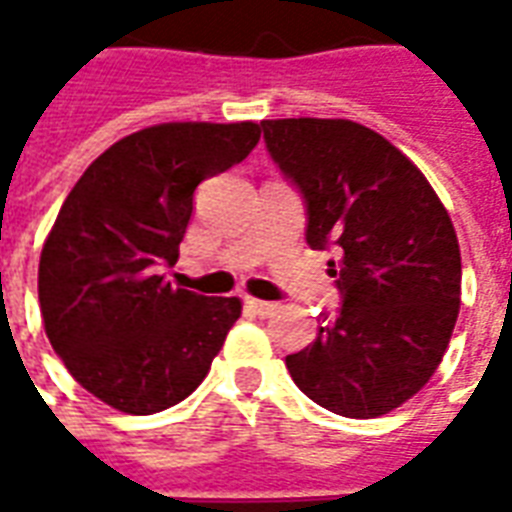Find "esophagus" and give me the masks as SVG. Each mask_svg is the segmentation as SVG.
I'll use <instances>...</instances> for the list:
<instances>
[{"label": "esophagus", "mask_w": 512, "mask_h": 512, "mask_svg": "<svg viewBox=\"0 0 512 512\" xmlns=\"http://www.w3.org/2000/svg\"><path fill=\"white\" fill-rule=\"evenodd\" d=\"M246 307L255 312V315H274V312H277V304H271V301L252 299V296H246Z\"/></svg>", "instance_id": "34e87169"}]
</instances>
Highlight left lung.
<instances>
[{
	"label": "left lung",
	"instance_id": "8db88e82",
	"mask_svg": "<svg viewBox=\"0 0 512 512\" xmlns=\"http://www.w3.org/2000/svg\"><path fill=\"white\" fill-rule=\"evenodd\" d=\"M271 158L307 200V244L337 246L343 293L290 378L340 417L403 406L444 359L461 310V246L428 178L389 139L354 120H263Z\"/></svg>",
	"mask_w": 512,
	"mask_h": 512
}]
</instances>
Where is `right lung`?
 Masks as SVG:
<instances>
[{"mask_svg": "<svg viewBox=\"0 0 512 512\" xmlns=\"http://www.w3.org/2000/svg\"><path fill=\"white\" fill-rule=\"evenodd\" d=\"M260 126L158 123L95 158L62 202L38 266L43 329L68 373L123 414L189 397L241 318L156 274L175 266L200 180L249 156Z\"/></svg>", "mask_w": 512, "mask_h": 512, "instance_id": "add662e5", "label": "right lung"}]
</instances>
